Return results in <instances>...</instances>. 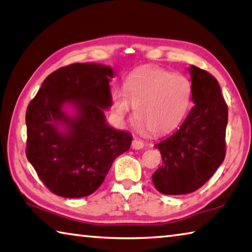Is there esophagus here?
Listing matches in <instances>:
<instances>
[{"mask_svg": "<svg viewBox=\"0 0 252 252\" xmlns=\"http://www.w3.org/2000/svg\"><path fill=\"white\" fill-rule=\"evenodd\" d=\"M131 147H133L134 149H142L144 147V143L142 142V140L134 138L133 142H131Z\"/></svg>", "mask_w": 252, "mask_h": 252, "instance_id": "34e87169", "label": "esophagus"}]
</instances>
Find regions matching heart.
Instances as JSON below:
<instances>
[{
	"mask_svg": "<svg viewBox=\"0 0 252 252\" xmlns=\"http://www.w3.org/2000/svg\"><path fill=\"white\" fill-rule=\"evenodd\" d=\"M192 86L183 75L154 66L134 69L124 81V91L112 95L113 110L124 121L135 106V117L140 129L154 135L169 133L177 127L191 103Z\"/></svg>",
	"mask_w": 252,
	"mask_h": 252,
	"instance_id": "1",
	"label": "heart"
}]
</instances>
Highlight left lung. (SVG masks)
Masks as SVG:
<instances>
[{
	"instance_id": "1",
	"label": "left lung",
	"mask_w": 252,
	"mask_h": 252,
	"mask_svg": "<svg viewBox=\"0 0 252 252\" xmlns=\"http://www.w3.org/2000/svg\"><path fill=\"white\" fill-rule=\"evenodd\" d=\"M192 108L179 129L157 143L162 164L153 174L165 195H185L200 188L226 156L228 107L213 75L191 65Z\"/></svg>"
}]
</instances>
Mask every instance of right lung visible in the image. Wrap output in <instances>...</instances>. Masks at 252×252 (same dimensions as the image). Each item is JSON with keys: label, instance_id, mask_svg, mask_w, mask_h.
Here are the masks:
<instances>
[{"label": "right lung", "instance_id": "1", "mask_svg": "<svg viewBox=\"0 0 252 252\" xmlns=\"http://www.w3.org/2000/svg\"><path fill=\"white\" fill-rule=\"evenodd\" d=\"M112 67L76 63L48 75L26 110V157L55 195L90 196L133 136L106 121ZM71 108V112L67 110Z\"/></svg>", "mask_w": 252, "mask_h": 252}]
</instances>
